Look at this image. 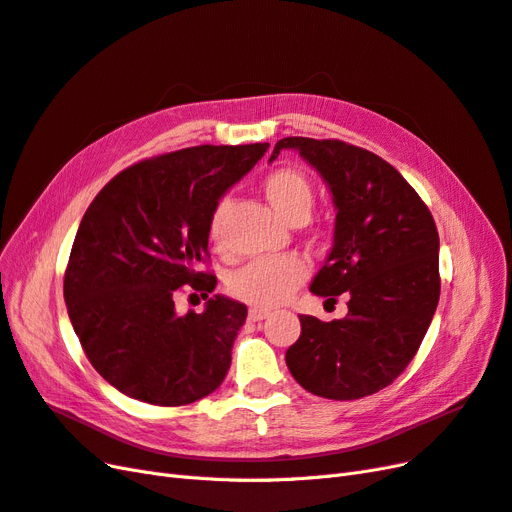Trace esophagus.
<instances>
[{"label": "esophagus", "instance_id": "34e87169", "mask_svg": "<svg viewBox=\"0 0 512 512\" xmlns=\"http://www.w3.org/2000/svg\"><path fill=\"white\" fill-rule=\"evenodd\" d=\"M267 316H269L267 309H260V307H252L250 314H247V318H250L252 322H260V320H265Z\"/></svg>", "mask_w": 512, "mask_h": 512}]
</instances>
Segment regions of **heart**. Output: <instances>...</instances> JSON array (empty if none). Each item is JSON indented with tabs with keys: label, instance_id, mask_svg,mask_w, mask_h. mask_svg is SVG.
<instances>
[{
	"label": "heart",
	"instance_id": "b5f03b06",
	"mask_svg": "<svg viewBox=\"0 0 512 512\" xmlns=\"http://www.w3.org/2000/svg\"><path fill=\"white\" fill-rule=\"evenodd\" d=\"M265 194L271 207L282 215L286 222L307 220L314 205V188L309 179L294 168H277L265 181ZM228 211V198L220 200L213 209L209 222V237L215 245L222 243V224ZM307 277L305 262L294 256H271L256 258L247 262L230 277V292L243 303L254 307H277L290 299V294L297 290Z\"/></svg>",
	"mask_w": 512,
	"mask_h": 512
}]
</instances>
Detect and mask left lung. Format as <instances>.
Masks as SVG:
<instances>
[{
    "instance_id": "obj_1",
    "label": "left lung",
    "mask_w": 512,
    "mask_h": 512,
    "mask_svg": "<svg viewBox=\"0 0 512 512\" xmlns=\"http://www.w3.org/2000/svg\"><path fill=\"white\" fill-rule=\"evenodd\" d=\"M282 149L318 170L333 196L327 260L309 284L318 297L348 294V314L322 322L301 316L286 365L305 391L361 399L389 386L421 346L440 299V237L427 205L376 153L342 141L288 136Z\"/></svg>"
}]
</instances>
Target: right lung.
<instances>
[{
  "instance_id": "add662e5",
  "label": "right lung",
  "mask_w": 512,
  "mask_h": 512,
  "mask_svg": "<svg viewBox=\"0 0 512 512\" xmlns=\"http://www.w3.org/2000/svg\"><path fill=\"white\" fill-rule=\"evenodd\" d=\"M269 143L200 145L145 160L108 181L76 230L64 299L98 374L153 406H185L224 382L247 307L213 294L200 314H177L190 284L203 297L215 205Z\"/></svg>"
}]
</instances>
